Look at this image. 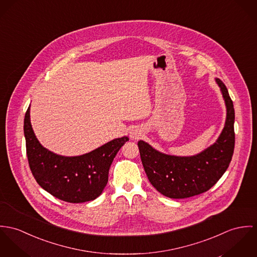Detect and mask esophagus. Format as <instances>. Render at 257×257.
<instances>
[{
  "instance_id": "34e87169",
  "label": "esophagus",
  "mask_w": 257,
  "mask_h": 257,
  "mask_svg": "<svg viewBox=\"0 0 257 257\" xmlns=\"http://www.w3.org/2000/svg\"><path fill=\"white\" fill-rule=\"evenodd\" d=\"M140 136H141V132L138 131V130H136V129H134V130H132V131L130 132V137H131L132 139H139Z\"/></svg>"
}]
</instances>
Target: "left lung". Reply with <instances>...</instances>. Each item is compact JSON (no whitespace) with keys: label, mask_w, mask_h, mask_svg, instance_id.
I'll return each mask as SVG.
<instances>
[{"label":"left lung","mask_w":257,"mask_h":257,"mask_svg":"<svg viewBox=\"0 0 257 257\" xmlns=\"http://www.w3.org/2000/svg\"><path fill=\"white\" fill-rule=\"evenodd\" d=\"M216 81L226 102L227 120L214 145L193 157H174L156 151L144 141L138 142L143 167L150 182L167 197L182 199L206 192L218 182L231 161L234 109L228 88L221 80Z\"/></svg>","instance_id":"1"}]
</instances>
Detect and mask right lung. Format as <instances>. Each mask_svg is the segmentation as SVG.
<instances>
[{
    "label": "right lung",
    "mask_w": 257,
    "mask_h": 257,
    "mask_svg": "<svg viewBox=\"0 0 257 257\" xmlns=\"http://www.w3.org/2000/svg\"><path fill=\"white\" fill-rule=\"evenodd\" d=\"M24 131L29 168L36 182L51 195L68 203H84L98 197L108 181V171L128 137L114 139L79 157H62L43 148L25 116Z\"/></svg>",
    "instance_id": "obj_1"
}]
</instances>
